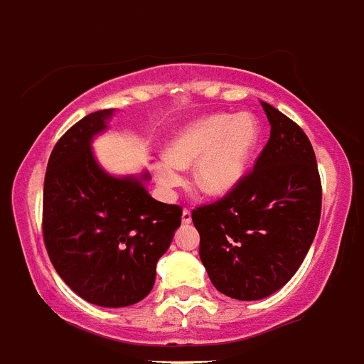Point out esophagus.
Instances as JSON below:
<instances>
[{
    "label": "esophagus",
    "mask_w": 364,
    "mask_h": 364,
    "mask_svg": "<svg viewBox=\"0 0 364 364\" xmlns=\"http://www.w3.org/2000/svg\"><path fill=\"white\" fill-rule=\"evenodd\" d=\"M182 222H184V224H189V222H191V211L189 210L182 211Z\"/></svg>",
    "instance_id": "obj_1"
}]
</instances>
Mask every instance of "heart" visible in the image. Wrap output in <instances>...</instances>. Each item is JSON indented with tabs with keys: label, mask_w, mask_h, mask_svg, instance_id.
<instances>
[{
	"label": "heart",
	"mask_w": 364,
	"mask_h": 364,
	"mask_svg": "<svg viewBox=\"0 0 364 364\" xmlns=\"http://www.w3.org/2000/svg\"><path fill=\"white\" fill-rule=\"evenodd\" d=\"M260 140L252 112H217L186 125L167 144L166 159L154 166L156 180L171 191L184 182L182 169L195 166L193 180L205 195H226L242 180Z\"/></svg>",
	"instance_id": "heart-1"
}]
</instances>
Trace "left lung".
<instances>
[{
	"mask_svg": "<svg viewBox=\"0 0 364 364\" xmlns=\"http://www.w3.org/2000/svg\"><path fill=\"white\" fill-rule=\"evenodd\" d=\"M260 105L272 131L253 171L191 215L210 281L239 301L269 297L294 277L315 239L323 200L304 131L266 102Z\"/></svg>",
	"mask_w": 364,
	"mask_h": 364,
	"instance_id": "1",
	"label": "left lung"
}]
</instances>
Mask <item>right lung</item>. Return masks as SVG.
<instances>
[{"label": "right lung", "mask_w": 364, "mask_h": 364, "mask_svg": "<svg viewBox=\"0 0 364 364\" xmlns=\"http://www.w3.org/2000/svg\"><path fill=\"white\" fill-rule=\"evenodd\" d=\"M112 112L87 114L54 146L43 184V240L74 294L96 306L124 308L153 290L182 210L151 197L149 173L112 176L96 162L91 142Z\"/></svg>", "instance_id": "1"}]
</instances>
